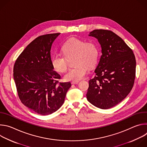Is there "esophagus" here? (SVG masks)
<instances>
[{"mask_svg":"<svg viewBox=\"0 0 147 147\" xmlns=\"http://www.w3.org/2000/svg\"><path fill=\"white\" fill-rule=\"evenodd\" d=\"M79 82L78 81H72L71 82V84H78Z\"/></svg>","mask_w":147,"mask_h":147,"instance_id":"34e87169","label":"esophagus"}]
</instances>
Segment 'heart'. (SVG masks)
<instances>
[{"instance_id":"heart-1","label":"heart","mask_w":147,"mask_h":147,"mask_svg":"<svg viewBox=\"0 0 147 147\" xmlns=\"http://www.w3.org/2000/svg\"><path fill=\"white\" fill-rule=\"evenodd\" d=\"M63 56L55 54L51 59L52 65L57 72L63 73L68 67L67 59L74 56V67L70 69L65 75L67 81H77L84 78L89 71L88 66H94L99 57V48L94 42H87L72 38L67 40L61 47Z\"/></svg>"}]
</instances>
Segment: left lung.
Listing matches in <instances>:
<instances>
[{"label":"left lung","mask_w":147,"mask_h":147,"mask_svg":"<svg viewBox=\"0 0 147 147\" xmlns=\"http://www.w3.org/2000/svg\"><path fill=\"white\" fill-rule=\"evenodd\" d=\"M98 39L102 55L89 81L88 102L107 109L123 100L131 91L136 77V61L133 51L111 31L95 30L88 35Z\"/></svg>","instance_id":"left-lung-1"}]
</instances>
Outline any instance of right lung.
<instances>
[{
	"mask_svg": "<svg viewBox=\"0 0 147 147\" xmlns=\"http://www.w3.org/2000/svg\"><path fill=\"white\" fill-rule=\"evenodd\" d=\"M60 33L41 35L27 45L16 60L13 77L20 99L42 115H51L63 104L71 83L60 82L51 63L52 44Z\"/></svg>",
	"mask_w": 147,
	"mask_h": 147,
	"instance_id": "obj_1",
	"label": "right lung"
}]
</instances>
